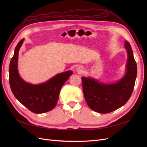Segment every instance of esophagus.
Listing matches in <instances>:
<instances>
[{
  "mask_svg": "<svg viewBox=\"0 0 147 147\" xmlns=\"http://www.w3.org/2000/svg\"><path fill=\"white\" fill-rule=\"evenodd\" d=\"M76 72L78 73V74H80V73H82L83 71V67H81V66H78V67H77L76 68Z\"/></svg>",
  "mask_w": 147,
  "mask_h": 147,
  "instance_id": "34e87169",
  "label": "esophagus"
}]
</instances>
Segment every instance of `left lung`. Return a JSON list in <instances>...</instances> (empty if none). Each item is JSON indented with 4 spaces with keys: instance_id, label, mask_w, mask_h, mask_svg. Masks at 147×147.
<instances>
[{
    "instance_id": "left-lung-1",
    "label": "left lung",
    "mask_w": 147,
    "mask_h": 147,
    "mask_svg": "<svg viewBox=\"0 0 147 147\" xmlns=\"http://www.w3.org/2000/svg\"><path fill=\"white\" fill-rule=\"evenodd\" d=\"M124 48L127 54L126 74L119 81L105 83L94 78H82L84 99L89 107L96 112H112L125 104L132 94L137 77V64L132 48L127 41Z\"/></svg>"
}]
</instances>
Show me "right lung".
Returning a JSON list of instances; mask_svg holds the SVG:
<instances>
[{"label": "right lung", "instance_id": "right-lung-1", "mask_svg": "<svg viewBox=\"0 0 147 147\" xmlns=\"http://www.w3.org/2000/svg\"><path fill=\"white\" fill-rule=\"evenodd\" d=\"M24 38L20 41L15 49L9 66V83L13 95L18 101L35 113H43L53 110L56 105L62 86L72 71L57 74L48 81L38 84L25 82L18 70L19 50Z\"/></svg>", "mask_w": 147, "mask_h": 147}]
</instances>
